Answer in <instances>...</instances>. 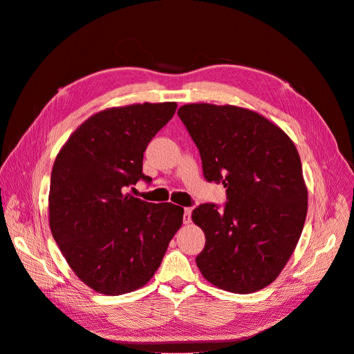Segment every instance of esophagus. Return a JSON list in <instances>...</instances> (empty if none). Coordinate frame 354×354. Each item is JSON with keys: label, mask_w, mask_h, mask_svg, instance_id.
<instances>
[{"label": "esophagus", "mask_w": 354, "mask_h": 354, "mask_svg": "<svg viewBox=\"0 0 354 354\" xmlns=\"http://www.w3.org/2000/svg\"><path fill=\"white\" fill-rule=\"evenodd\" d=\"M191 215H192V208L188 207V208L183 209V224L185 225H188V224H191V222H192Z\"/></svg>", "instance_id": "obj_1"}]
</instances>
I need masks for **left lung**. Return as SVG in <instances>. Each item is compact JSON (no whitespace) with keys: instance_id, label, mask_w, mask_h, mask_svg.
<instances>
[{"instance_id":"obj_1","label":"left lung","mask_w":354,"mask_h":354,"mask_svg":"<svg viewBox=\"0 0 354 354\" xmlns=\"http://www.w3.org/2000/svg\"><path fill=\"white\" fill-rule=\"evenodd\" d=\"M178 116L199 149L203 176L227 188L224 209L202 203L192 211L205 234L199 271L236 294L267 287L288 263L306 222L297 147L277 124L244 107L191 103Z\"/></svg>"}]
</instances>
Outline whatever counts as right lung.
<instances>
[{
    "label": "right lung",
    "instance_id": "obj_1",
    "mask_svg": "<svg viewBox=\"0 0 354 354\" xmlns=\"http://www.w3.org/2000/svg\"><path fill=\"white\" fill-rule=\"evenodd\" d=\"M176 107L166 102L102 110L74 130L54 160L53 238L74 274L100 294L143 287L182 225L183 208L126 194L139 179L152 180L142 172L143 153Z\"/></svg>",
    "mask_w": 354,
    "mask_h": 354
}]
</instances>
